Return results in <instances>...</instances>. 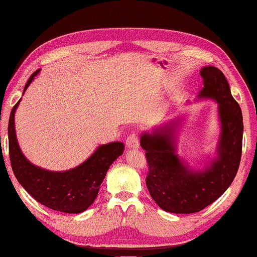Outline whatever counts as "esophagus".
Wrapping results in <instances>:
<instances>
[{"mask_svg":"<svg viewBox=\"0 0 257 257\" xmlns=\"http://www.w3.org/2000/svg\"><path fill=\"white\" fill-rule=\"evenodd\" d=\"M125 145L128 149H138L139 148V138L137 134H131L125 139Z\"/></svg>","mask_w":257,"mask_h":257,"instance_id":"esophagus-1","label":"esophagus"}]
</instances>
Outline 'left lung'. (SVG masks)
<instances>
[{
  "mask_svg": "<svg viewBox=\"0 0 257 257\" xmlns=\"http://www.w3.org/2000/svg\"><path fill=\"white\" fill-rule=\"evenodd\" d=\"M204 87L199 100L217 103L219 139L216 155L204 166H190L177 154L180 118L143 132L140 145L149 165L146 187L162 210L194 213L216 201L232 184L238 172L243 145V114L224 74L213 66L200 70Z\"/></svg>",
  "mask_w": 257,
  "mask_h": 257,
  "instance_id": "left-lung-1",
  "label": "left lung"
}]
</instances>
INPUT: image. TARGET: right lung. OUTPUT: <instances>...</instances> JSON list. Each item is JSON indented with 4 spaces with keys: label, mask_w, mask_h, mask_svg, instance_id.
<instances>
[{
    "label": "right lung",
    "mask_w": 257,
    "mask_h": 257,
    "mask_svg": "<svg viewBox=\"0 0 257 257\" xmlns=\"http://www.w3.org/2000/svg\"><path fill=\"white\" fill-rule=\"evenodd\" d=\"M40 70L33 73L23 92ZM21 100L13 107L8 122L10 160L17 180L44 206L66 213L84 212L96 199L109 166L123 154L124 144L113 142L100 145L83 163L68 171H49L33 165L22 152L16 135L14 114Z\"/></svg>",
    "instance_id": "obj_1"
}]
</instances>
